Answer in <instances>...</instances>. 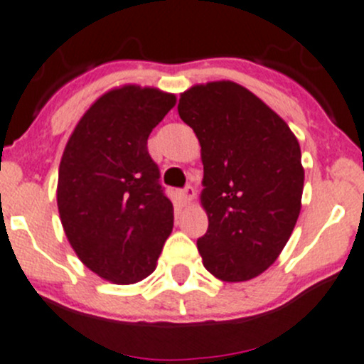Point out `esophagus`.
<instances>
[{
    "label": "esophagus",
    "mask_w": 364,
    "mask_h": 364,
    "mask_svg": "<svg viewBox=\"0 0 364 364\" xmlns=\"http://www.w3.org/2000/svg\"><path fill=\"white\" fill-rule=\"evenodd\" d=\"M180 196H182V200H184L186 204H189V202L195 198V188H193V186H188V188L180 191Z\"/></svg>",
    "instance_id": "1"
}]
</instances>
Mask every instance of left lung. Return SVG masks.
<instances>
[{
	"instance_id": "obj_1",
	"label": "left lung",
	"mask_w": 364,
	"mask_h": 364,
	"mask_svg": "<svg viewBox=\"0 0 364 364\" xmlns=\"http://www.w3.org/2000/svg\"><path fill=\"white\" fill-rule=\"evenodd\" d=\"M178 115L200 142V202L209 228L202 263L222 282L267 271L291 238L301 211L305 169L291 128L255 93L232 81L180 93Z\"/></svg>"
}]
</instances>
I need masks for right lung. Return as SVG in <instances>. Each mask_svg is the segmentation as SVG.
Instances as JSON below:
<instances>
[{
    "mask_svg": "<svg viewBox=\"0 0 364 364\" xmlns=\"http://www.w3.org/2000/svg\"><path fill=\"white\" fill-rule=\"evenodd\" d=\"M173 93L139 85L106 92L70 135L58 209L70 245L90 271L128 285L148 278L173 231L148 136L175 106Z\"/></svg>",
    "mask_w": 364,
    "mask_h": 364,
    "instance_id": "right-lung-1",
    "label": "right lung"
}]
</instances>
